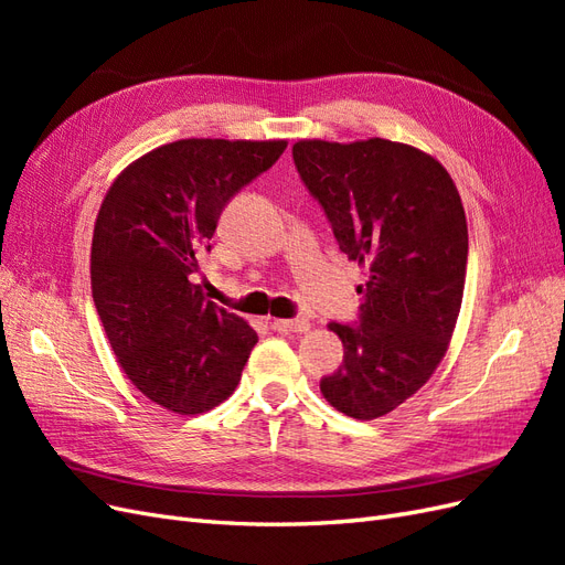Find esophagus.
I'll use <instances>...</instances> for the list:
<instances>
[{
    "instance_id": "34e87169",
    "label": "esophagus",
    "mask_w": 565,
    "mask_h": 565,
    "mask_svg": "<svg viewBox=\"0 0 565 565\" xmlns=\"http://www.w3.org/2000/svg\"><path fill=\"white\" fill-rule=\"evenodd\" d=\"M273 328H276L278 332H306V330H309V320H306V318L273 320Z\"/></svg>"
}]
</instances>
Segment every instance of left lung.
<instances>
[{"mask_svg":"<svg viewBox=\"0 0 565 565\" xmlns=\"http://www.w3.org/2000/svg\"><path fill=\"white\" fill-rule=\"evenodd\" d=\"M297 172L339 249L367 268L355 322H330L344 361L322 396L353 419H377L417 393L448 351L467 276V216L431 156L384 139L299 141Z\"/></svg>","mask_w":565,"mask_h":565,"instance_id":"8db88e82","label":"left lung"}]
</instances>
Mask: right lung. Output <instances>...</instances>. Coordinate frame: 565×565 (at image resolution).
<instances>
[{"mask_svg":"<svg viewBox=\"0 0 565 565\" xmlns=\"http://www.w3.org/2000/svg\"><path fill=\"white\" fill-rule=\"evenodd\" d=\"M287 141L185 139L129 164L100 204L92 295L119 365L146 398L200 415L241 382L256 332L202 295L200 259L226 204Z\"/></svg>","mask_w":565,"mask_h":565,"instance_id":"1","label":"right lung"}]
</instances>
